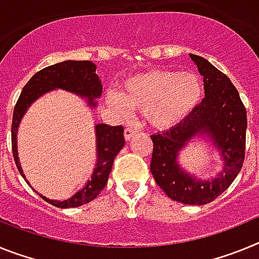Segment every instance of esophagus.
Segmentation results:
<instances>
[{
  "mask_svg": "<svg viewBox=\"0 0 259 259\" xmlns=\"http://www.w3.org/2000/svg\"><path fill=\"white\" fill-rule=\"evenodd\" d=\"M136 134H137V131H136V130H135V128H125V130H124V139H125V141L131 140L132 137H134Z\"/></svg>",
  "mask_w": 259,
  "mask_h": 259,
  "instance_id": "1",
  "label": "esophagus"
}]
</instances>
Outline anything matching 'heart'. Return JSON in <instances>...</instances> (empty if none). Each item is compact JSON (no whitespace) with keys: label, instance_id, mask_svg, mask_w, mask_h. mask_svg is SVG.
<instances>
[{"label":"heart","instance_id":"obj_1","mask_svg":"<svg viewBox=\"0 0 259 259\" xmlns=\"http://www.w3.org/2000/svg\"><path fill=\"white\" fill-rule=\"evenodd\" d=\"M202 95V81L193 72L152 70L128 77L109 104L116 110H140L152 127L170 130L193 113Z\"/></svg>","mask_w":259,"mask_h":259}]
</instances>
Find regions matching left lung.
Masks as SVG:
<instances>
[{"mask_svg":"<svg viewBox=\"0 0 259 259\" xmlns=\"http://www.w3.org/2000/svg\"><path fill=\"white\" fill-rule=\"evenodd\" d=\"M203 76L205 98L180 124L152 135L150 171L159 188L174 201L205 205L221 196L236 179L245 157L246 110L231 80L207 59L189 54ZM196 138L207 140L224 163L217 178L200 180L180 166L179 154Z\"/></svg>","mask_w":259,"mask_h":259,"instance_id":"obj_1","label":"left lung"}]
</instances>
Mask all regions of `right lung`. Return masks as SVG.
<instances>
[{
    "instance_id": "1",
    "label": "right lung",
    "mask_w": 259,
    "mask_h": 259,
    "mask_svg": "<svg viewBox=\"0 0 259 259\" xmlns=\"http://www.w3.org/2000/svg\"><path fill=\"white\" fill-rule=\"evenodd\" d=\"M96 68H97L96 65L91 61L61 62V63H56V65L45 67L44 70L36 72L23 88L19 100L14 109L13 125H11V145H13L15 164H17L20 175L24 178L29 187L31 184L26 179V175L20 166L19 157H18L17 134L23 116L36 100L42 97L45 93L56 91V89H63L70 93H74V95L84 98L91 107H96L97 100L102 95V84L98 75L96 74ZM95 131L97 161H96L91 179L85 183L83 188L79 189L74 196H71L67 200H50L38 193V196L44 198L50 205H54L61 209L81 206L84 203L95 200L98 193L105 188L114 159L124 146L123 127L122 125L111 127V125L101 123V124L95 125Z\"/></svg>"
}]
</instances>
